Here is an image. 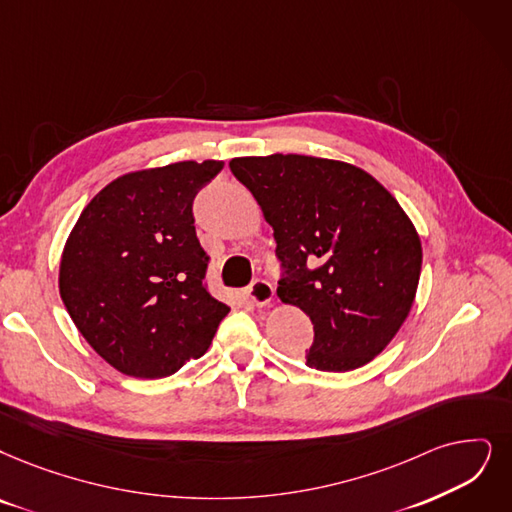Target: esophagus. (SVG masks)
Instances as JSON below:
<instances>
[{
  "label": "esophagus",
  "mask_w": 512,
  "mask_h": 512,
  "mask_svg": "<svg viewBox=\"0 0 512 512\" xmlns=\"http://www.w3.org/2000/svg\"><path fill=\"white\" fill-rule=\"evenodd\" d=\"M248 296H250V300H252L256 306H267V304L273 300L275 290H273V285H271L267 279L258 277V279H254V281L250 283Z\"/></svg>",
  "instance_id": "34e87169"
}]
</instances>
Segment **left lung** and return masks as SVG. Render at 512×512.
Wrapping results in <instances>:
<instances>
[{
  "label": "left lung",
  "instance_id": "left-lung-1",
  "mask_svg": "<svg viewBox=\"0 0 512 512\" xmlns=\"http://www.w3.org/2000/svg\"><path fill=\"white\" fill-rule=\"evenodd\" d=\"M229 166L275 231L279 298L313 321L306 365L349 372L372 361L410 313L422 269L420 237L397 199L334 159L275 153Z\"/></svg>",
  "mask_w": 512,
  "mask_h": 512
}]
</instances>
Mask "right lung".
<instances>
[{"mask_svg": "<svg viewBox=\"0 0 512 512\" xmlns=\"http://www.w3.org/2000/svg\"><path fill=\"white\" fill-rule=\"evenodd\" d=\"M224 168L170 163L113 180L81 212L60 260V298L121 374L163 378L208 351L231 311L210 294L195 233L197 191Z\"/></svg>", "mask_w": 512, "mask_h": 512, "instance_id": "right-lung-1", "label": "right lung"}]
</instances>
